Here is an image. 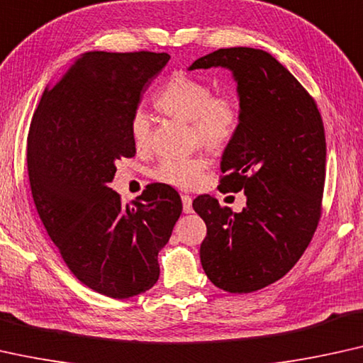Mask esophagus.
I'll use <instances>...</instances> for the list:
<instances>
[{
    "label": "esophagus",
    "mask_w": 363,
    "mask_h": 363,
    "mask_svg": "<svg viewBox=\"0 0 363 363\" xmlns=\"http://www.w3.org/2000/svg\"><path fill=\"white\" fill-rule=\"evenodd\" d=\"M181 199H182V211H184V213H191L194 211V208H192V197L189 196V194H182Z\"/></svg>",
    "instance_id": "obj_1"
}]
</instances>
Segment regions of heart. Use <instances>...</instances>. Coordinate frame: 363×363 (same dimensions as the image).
Wrapping results in <instances>:
<instances>
[{
  "label": "heart",
  "mask_w": 363,
  "mask_h": 363,
  "mask_svg": "<svg viewBox=\"0 0 363 363\" xmlns=\"http://www.w3.org/2000/svg\"><path fill=\"white\" fill-rule=\"evenodd\" d=\"M155 105L162 113L189 121L192 141L212 152H222L230 145L240 126V105L230 94H213L211 84L187 74L172 75L156 95ZM128 135L138 151L151 146V118L138 108L128 121ZM207 160L202 155L164 157L152 171L156 181L181 189H192L201 182Z\"/></svg>",
  "instance_id": "b5f03b06"
}]
</instances>
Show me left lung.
I'll return each instance as SVG.
<instances>
[{"instance_id": "1", "label": "left lung", "mask_w": 363, "mask_h": 363, "mask_svg": "<svg viewBox=\"0 0 363 363\" xmlns=\"http://www.w3.org/2000/svg\"><path fill=\"white\" fill-rule=\"evenodd\" d=\"M227 67L240 95V126L222 156L220 184L247 194L240 213L216 197L192 207L207 225L201 263L228 293H253L283 278L308 248L323 212L325 133L315 100L273 55L218 49L191 67Z\"/></svg>"}]
</instances>
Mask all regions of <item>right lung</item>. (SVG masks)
Segmentation results:
<instances>
[{
	"label": "right lung",
	"instance_id": "1",
	"mask_svg": "<svg viewBox=\"0 0 363 363\" xmlns=\"http://www.w3.org/2000/svg\"><path fill=\"white\" fill-rule=\"evenodd\" d=\"M166 52H86L44 90L28 135L30 192L49 237L86 288L126 299L160 278L157 253L182 212L179 194L150 184L133 206L111 191L136 147L128 121Z\"/></svg>",
	"mask_w": 363,
	"mask_h": 363
}]
</instances>
